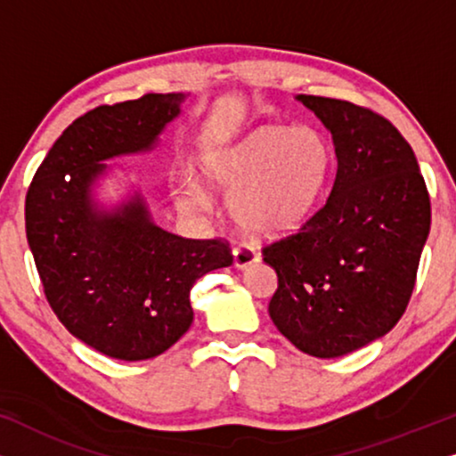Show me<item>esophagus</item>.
I'll list each match as a JSON object with an SVG mask.
<instances>
[{"mask_svg": "<svg viewBox=\"0 0 456 456\" xmlns=\"http://www.w3.org/2000/svg\"><path fill=\"white\" fill-rule=\"evenodd\" d=\"M232 255H234V265L236 267H248L251 264H255L257 261V253L253 251V247L245 245V242H240V245H236L232 248Z\"/></svg>", "mask_w": 456, "mask_h": 456, "instance_id": "34e87169", "label": "esophagus"}]
</instances>
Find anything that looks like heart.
Returning <instances> with one entry per match:
<instances>
[{"mask_svg": "<svg viewBox=\"0 0 456 456\" xmlns=\"http://www.w3.org/2000/svg\"><path fill=\"white\" fill-rule=\"evenodd\" d=\"M332 155L314 128L265 126L234 145L201 155L205 184L228 197L232 220L248 234L276 236L309 216L326 184ZM189 211H205L209 199L195 184L178 192Z\"/></svg>", "mask_w": 456, "mask_h": 456, "instance_id": "obj_1", "label": "heart"}]
</instances>
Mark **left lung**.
I'll return each instance as SVG.
<instances>
[{
    "label": "left lung",
    "instance_id": "left-lung-1",
    "mask_svg": "<svg viewBox=\"0 0 456 456\" xmlns=\"http://www.w3.org/2000/svg\"><path fill=\"white\" fill-rule=\"evenodd\" d=\"M298 102L332 133L338 170L326 203L261 253L278 273L272 322L298 351L334 359L403 317L432 205L413 149L390 120L342 99Z\"/></svg>",
    "mask_w": 456,
    "mask_h": 456
}]
</instances>
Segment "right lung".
Returning <instances> with one entry per match:
<instances>
[{"mask_svg":"<svg viewBox=\"0 0 456 456\" xmlns=\"http://www.w3.org/2000/svg\"><path fill=\"white\" fill-rule=\"evenodd\" d=\"M183 102V93H147L86 111L53 142L27 192V239L49 307L72 336L114 359L167 351L192 323V284L232 265L226 240L166 232L141 197L111 214L93 208L99 161L151 149Z\"/></svg>","mask_w":456,"mask_h":456,"instance_id":"add662e5","label":"right lung"}]
</instances>
